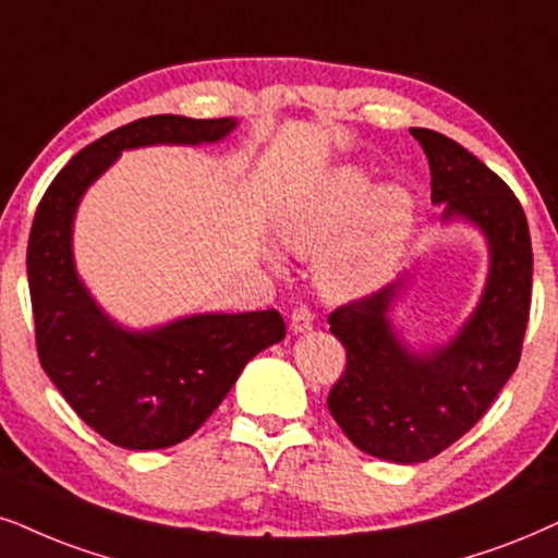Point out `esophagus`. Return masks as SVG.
<instances>
[{"label":"esophagus","instance_id":"esophagus-1","mask_svg":"<svg viewBox=\"0 0 558 558\" xmlns=\"http://www.w3.org/2000/svg\"><path fill=\"white\" fill-rule=\"evenodd\" d=\"M312 327H314V314H312V308H306V306L293 308V314H291V329L295 331V335H303V331H308Z\"/></svg>","mask_w":558,"mask_h":558}]
</instances>
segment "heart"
Listing matches in <instances>:
<instances>
[{"label":"heart","instance_id":"obj_1","mask_svg":"<svg viewBox=\"0 0 558 558\" xmlns=\"http://www.w3.org/2000/svg\"><path fill=\"white\" fill-rule=\"evenodd\" d=\"M414 216L417 203L407 187L373 190L363 169L340 167L280 214L278 236L312 255L344 230L319 259V286L331 299H355L389 280Z\"/></svg>","mask_w":558,"mask_h":558}]
</instances>
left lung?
<instances>
[{
	"mask_svg": "<svg viewBox=\"0 0 558 558\" xmlns=\"http://www.w3.org/2000/svg\"><path fill=\"white\" fill-rule=\"evenodd\" d=\"M427 154L442 221H469L489 244V275L453 340L407 348L389 319L401 283L329 314L348 365L327 407L352 446L393 463H422L463 437L520 363L531 314L533 250L523 206L484 161L429 129H409Z\"/></svg>",
	"mask_w": 558,
	"mask_h": 558,
	"instance_id": "left-lung-1",
	"label": "left lung"
}]
</instances>
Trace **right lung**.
Listing matches in <instances>:
<instances>
[{
	"label": "right lung",
	"instance_id": "1",
	"mask_svg": "<svg viewBox=\"0 0 558 558\" xmlns=\"http://www.w3.org/2000/svg\"><path fill=\"white\" fill-rule=\"evenodd\" d=\"M234 118L151 116L84 146L48 185L27 242L35 344L48 378L112 446H178L206 422L244 365L286 337L275 308L195 314L154 329H125L97 306L76 275L72 231L87 187L125 149L216 144Z\"/></svg>",
	"mask_w": 558,
	"mask_h": 558
}]
</instances>
